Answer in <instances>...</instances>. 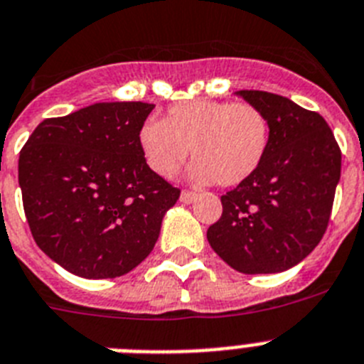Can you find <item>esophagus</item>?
Returning a JSON list of instances; mask_svg holds the SVG:
<instances>
[{"instance_id":"esophagus-1","label":"esophagus","mask_w":364,"mask_h":364,"mask_svg":"<svg viewBox=\"0 0 364 364\" xmlns=\"http://www.w3.org/2000/svg\"><path fill=\"white\" fill-rule=\"evenodd\" d=\"M179 200H181L183 203H192V201L196 200V192L183 191V192H181V196H179Z\"/></svg>"}]
</instances>
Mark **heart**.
Masks as SVG:
<instances>
[{
	"label": "heart",
	"instance_id": "heart-1",
	"mask_svg": "<svg viewBox=\"0 0 364 364\" xmlns=\"http://www.w3.org/2000/svg\"><path fill=\"white\" fill-rule=\"evenodd\" d=\"M146 163L172 176L191 154V177L235 187L257 172L270 148V122L252 103L194 100L170 107L166 120L148 118L139 133Z\"/></svg>",
	"mask_w": 364,
	"mask_h": 364
}]
</instances>
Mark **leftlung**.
<instances>
[{"label": "left lung", "instance_id": "1", "mask_svg": "<svg viewBox=\"0 0 364 364\" xmlns=\"http://www.w3.org/2000/svg\"><path fill=\"white\" fill-rule=\"evenodd\" d=\"M270 122V148L250 179L222 196L207 229L210 248L242 274H276L322 240L341 179V148L318 112L289 97L239 90Z\"/></svg>", "mask_w": 364, "mask_h": 364}]
</instances>
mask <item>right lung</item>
Instances as JSON below:
<instances>
[{"label": "right lung", "mask_w": 364, "mask_h": 364, "mask_svg": "<svg viewBox=\"0 0 364 364\" xmlns=\"http://www.w3.org/2000/svg\"><path fill=\"white\" fill-rule=\"evenodd\" d=\"M151 103H94L46 118L20 151L18 181L38 248L87 279L131 272L154 250L179 198L146 164L139 133Z\"/></svg>", "instance_id": "right-lung-1"}]
</instances>
